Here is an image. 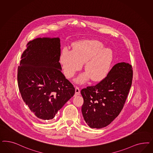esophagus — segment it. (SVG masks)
I'll use <instances>...</instances> for the list:
<instances>
[{
  "label": "esophagus",
  "instance_id": "34e87169",
  "mask_svg": "<svg viewBox=\"0 0 153 153\" xmlns=\"http://www.w3.org/2000/svg\"><path fill=\"white\" fill-rule=\"evenodd\" d=\"M80 89H79L78 87L76 86L75 87V96H78V95H80Z\"/></svg>",
  "mask_w": 153,
  "mask_h": 153
}]
</instances>
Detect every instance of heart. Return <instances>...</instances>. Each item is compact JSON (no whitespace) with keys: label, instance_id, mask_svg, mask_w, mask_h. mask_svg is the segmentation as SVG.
Returning <instances> with one entry per match:
<instances>
[{"label":"heart","instance_id":"1","mask_svg":"<svg viewBox=\"0 0 153 153\" xmlns=\"http://www.w3.org/2000/svg\"><path fill=\"white\" fill-rule=\"evenodd\" d=\"M102 42L96 40H84L76 43L73 51L64 49L60 56L65 76L70 78L84 64L86 72L76 79L83 83L91 78L94 81H100L108 74L113 59L111 49L104 48Z\"/></svg>","mask_w":153,"mask_h":153}]
</instances>
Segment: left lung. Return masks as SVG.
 I'll return each instance as SVG.
<instances>
[{
  "label": "left lung",
  "mask_w": 153,
  "mask_h": 153,
  "mask_svg": "<svg viewBox=\"0 0 153 153\" xmlns=\"http://www.w3.org/2000/svg\"><path fill=\"white\" fill-rule=\"evenodd\" d=\"M132 76L131 65L118 63L99 83L82 89V112L91 128H104L118 116L131 88Z\"/></svg>",
  "instance_id": "left-lung-1"
}]
</instances>
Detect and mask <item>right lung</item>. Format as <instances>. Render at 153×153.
<instances>
[{
  "label": "right lung",
  "instance_id": "add662e5",
  "mask_svg": "<svg viewBox=\"0 0 153 153\" xmlns=\"http://www.w3.org/2000/svg\"><path fill=\"white\" fill-rule=\"evenodd\" d=\"M59 38H38L27 44L18 68L20 94L31 113L51 120L75 94L62 73Z\"/></svg>",
  "mask_w": 153,
  "mask_h": 153
}]
</instances>
